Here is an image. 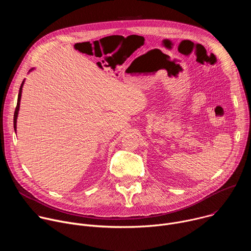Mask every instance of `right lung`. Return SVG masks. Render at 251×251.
Instances as JSON below:
<instances>
[{
  "label": "right lung",
  "instance_id": "1",
  "mask_svg": "<svg viewBox=\"0 0 251 251\" xmlns=\"http://www.w3.org/2000/svg\"><path fill=\"white\" fill-rule=\"evenodd\" d=\"M34 68H31L29 71H32ZM25 80H23L22 84H21V87H20V91H19V96H18V103H17V107H16V111H15V114H14V128H15V131L17 133V119H18V115H19V111H20V104H21V98H22V91H23V86H24V83H25Z\"/></svg>",
  "mask_w": 251,
  "mask_h": 251
}]
</instances>
